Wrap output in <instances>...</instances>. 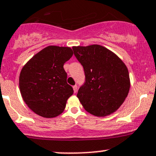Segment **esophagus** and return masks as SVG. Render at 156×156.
Instances as JSON below:
<instances>
[{"instance_id": "esophagus-1", "label": "esophagus", "mask_w": 156, "mask_h": 156, "mask_svg": "<svg viewBox=\"0 0 156 156\" xmlns=\"http://www.w3.org/2000/svg\"><path fill=\"white\" fill-rule=\"evenodd\" d=\"M73 90H74V93H76L77 90H78V87H77V85H75V86H73Z\"/></svg>"}]
</instances>
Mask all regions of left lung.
Returning a JSON list of instances; mask_svg holds the SVG:
<instances>
[{
  "instance_id": "obj_1",
  "label": "left lung",
  "mask_w": 156,
  "mask_h": 156,
  "mask_svg": "<svg viewBox=\"0 0 156 156\" xmlns=\"http://www.w3.org/2000/svg\"><path fill=\"white\" fill-rule=\"evenodd\" d=\"M73 49L84 70L85 81L77 94L83 108L96 117L115 112L125 101L130 88L125 63L99 45L74 46Z\"/></svg>"
}]
</instances>
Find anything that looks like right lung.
I'll return each mask as SVG.
<instances>
[{
    "mask_svg": "<svg viewBox=\"0 0 156 156\" xmlns=\"http://www.w3.org/2000/svg\"><path fill=\"white\" fill-rule=\"evenodd\" d=\"M73 55L69 47L50 45L34 55L22 68L19 88L23 100L41 117L60 115L64 111L67 99L73 94L63 69Z\"/></svg>",
    "mask_w": 156,
    "mask_h": 156,
    "instance_id": "right-lung-1",
    "label": "right lung"
}]
</instances>
